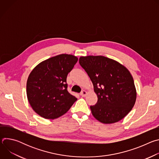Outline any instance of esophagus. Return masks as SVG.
Instances as JSON below:
<instances>
[{
	"instance_id": "obj_1",
	"label": "esophagus",
	"mask_w": 159,
	"mask_h": 159,
	"mask_svg": "<svg viewBox=\"0 0 159 159\" xmlns=\"http://www.w3.org/2000/svg\"><path fill=\"white\" fill-rule=\"evenodd\" d=\"M87 94V92L85 91V90H82V91L80 93V95L82 96V97H85Z\"/></svg>"
}]
</instances>
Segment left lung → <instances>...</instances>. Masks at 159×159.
<instances>
[{
	"label": "left lung",
	"instance_id": "obj_1",
	"mask_svg": "<svg viewBox=\"0 0 159 159\" xmlns=\"http://www.w3.org/2000/svg\"><path fill=\"white\" fill-rule=\"evenodd\" d=\"M79 63L91 80L98 102L92 114L104 124L116 123L131 111L137 99L133 77L119 62L103 56H87Z\"/></svg>",
	"mask_w": 159,
	"mask_h": 159
}]
</instances>
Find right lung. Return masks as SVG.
Listing matches in <instances>:
<instances>
[{"instance_id": "1", "label": "right lung", "mask_w": 159, "mask_h": 159, "mask_svg": "<svg viewBox=\"0 0 159 159\" xmlns=\"http://www.w3.org/2000/svg\"><path fill=\"white\" fill-rule=\"evenodd\" d=\"M77 61L72 55L61 54L41 62L31 71L27 80V97L40 116L57 118L77 101L68 92L66 77Z\"/></svg>"}]
</instances>
